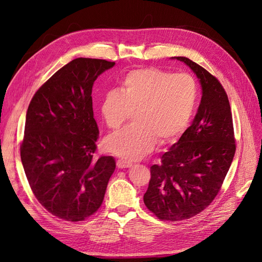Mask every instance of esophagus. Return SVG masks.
Masks as SVG:
<instances>
[{
  "instance_id": "obj_1",
  "label": "esophagus",
  "mask_w": 262,
  "mask_h": 262,
  "mask_svg": "<svg viewBox=\"0 0 262 262\" xmlns=\"http://www.w3.org/2000/svg\"><path fill=\"white\" fill-rule=\"evenodd\" d=\"M132 165H133L132 163L126 162L124 160H119L118 162H116V166H118V168H121V169H123V168H129V167H132Z\"/></svg>"
}]
</instances>
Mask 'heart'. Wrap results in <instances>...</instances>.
<instances>
[{
  "mask_svg": "<svg viewBox=\"0 0 262 262\" xmlns=\"http://www.w3.org/2000/svg\"><path fill=\"white\" fill-rule=\"evenodd\" d=\"M196 98V83L187 73L157 68L127 72L119 90L104 93L100 112L110 129H118L132 114L134 126L106 137L104 149L127 162L143 158L157 141L167 143L187 128Z\"/></svg>",
  "mask_w": 262,
  "mask_h": 262,
  "instance_id": "obj_1",
  "label": "heart"
}]
</instances>
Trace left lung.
Masks as SVG:
<instances>
[{"label": "left lung", "instance_id": "obj_1", "mask_svg": "<svg viewBox=\"0 0 262 262\" xmlns=\"http://www.w3.org/2000/svg\"><path fill=\"white\" fill-rule=\"evenodd\" d=\"M194 72L202 89L195 118L151 166L143 202L162 220L189 219L218 194L235 153L231 106L224 87L204 68L186 57H171Z\"/></svg>", "mask_w": 262, "mask_h": 262}]
</instances>
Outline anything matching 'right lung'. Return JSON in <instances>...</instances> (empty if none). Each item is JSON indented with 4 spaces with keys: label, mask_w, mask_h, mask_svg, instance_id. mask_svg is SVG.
Returning a JSON list of instances; mask_svg holds the SVG:
<instances>
[{
    "label": "right lung",
    "mask_w": 262,
    "mask_h": 262,
    "mask_svg": "<svg viewBox=\"0 0 262 262\" xmlns=\"http://www.w3.org/2000/svg\"><path fill=\"white\" fill-rule=\"evenodd\" d=\"M115 62L76 58L58 70L29 104L20 157L41 205L67 221H82L101 206L115 169L112 157L94 158L98 125L92 91Z\"/></svg>",
    "instance_id": "right-lung-1"
}]
</instances>
